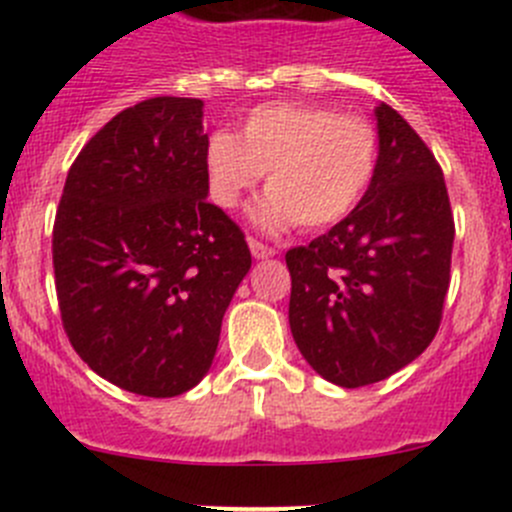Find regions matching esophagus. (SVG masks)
<instances>
[{"mask_svg":"<svg viewBox=\"0 0 512 512\" xmlns=\"http://www.w3.org/2000/svg\"><path fill=\"white\" fill-rule=\"evenodd\" d=\"M250 252L252 257H257V260H265V257H272L275 255V247L265 245V242H260L257 237H250Z\"/></svg>","mask_w":512,"mask_h":512,"instance_id":"1","label":"esophagus"}]
</instances>
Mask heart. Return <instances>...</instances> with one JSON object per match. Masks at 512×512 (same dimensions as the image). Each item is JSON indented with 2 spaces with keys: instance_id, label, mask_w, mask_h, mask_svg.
Wrapping results in <instances>:
<instances>
[{
  "instance_id": "obj_1",
  "label": "heart",
  "mask_w": 512,
  "mask_h": 512,
  "mask_svg": "<svg viewBox=\"0 0 512 512\" xmlns=\"http://www.w3.org/2000/svg\"><path fill=\"white\" fill-rule=\"evenodd\" d=\"M379 168V133L366 118L319 103H265L240 128L215 131L205 146L208 188L220 208H235L267 170L270 193L257 218L267 227L309 230L347 218Z\"/></svg>"
}]
</instances>
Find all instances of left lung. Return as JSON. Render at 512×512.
<instances>
[{
	"label": "left lung",
	"mask_w": 512,
	"mask_h": 512,
	"mask_svg": "<svg viewBox=\"0 0 512 512\" xmlns=\"http://www.w3.org/2000/svg\"><path fill=\"white\" fill-rule=\"evenodd\" d=\"M376 123L379 168L361 203L285 255L294 342L344 389L411 364L441 327L451 282L456 225L441 165L389 103Z\"/></svg>",
	"instance_id": "8db88e82"
}]
</instances>
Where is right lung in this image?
Returning <instances> with one entry per match:
<instances>
[{
	"mask_svg": "<svg viewBox=\"0 0 512 512\" xmlns=\"http://www.w3.org/2000/svg\"><path fill=\"white\" fill-rule=\"evenodd\" d=\"M203 101L156 96L81 148L51 257L64 332L111 384L151 399L193 389L252 265L240 225L208 203Z\"/></svg>",
	"mask_w": 512,
	"mask_h": 512,
	"instance_id": "1",
	"label": "right lung"
}]
</instances>
